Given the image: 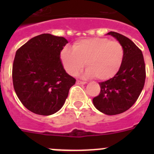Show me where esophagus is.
Returning a JSON list of instances; mask_svg holds the SVG:
<instances>
[{
	"label": "esophagus",
	"mask_w": 154,
	"mask_h": 154,
	"mask_svg": "<svg viewBox=\"0 0 154 154\" xmlns=\"http://www.w3.org/2000/svg\"><path fill=\"white\" fill-rule=\"evenodd\" d=\"M76 83L79 84V85H81V84H86L87 82H86L81 81V80H77V81H76Z\"/></svg>",
	"instance_id": "34e87169"
}]
</instances>
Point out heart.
<instances>
[{"label": "heart", "mask_w": 154, "mask_h": 154, "mask_svg": "<svg viewBox=\"0 0 154 154\" xmlns=\"http://www.w3.org/2000/svg\"><path fill=\"white\" fill-rule=\"evenodd\" d=\"M61 60L65 71L75 75L85 66L87 76L106 80L117 73L123 64L124 49L118 41L105 38H92L77 41L72 50L65 48Z\"/></svg>", "instance_id": "obj_1"}]
</instances>
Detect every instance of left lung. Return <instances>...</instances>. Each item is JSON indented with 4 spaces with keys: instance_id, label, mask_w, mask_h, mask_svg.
Listing matches in <instances>:
<instances>
[{
    "instance_id": "obj_1",
    "label": "left lung",
    "mask_w": 154,
    "mask_h": 154,
    "mask_svg": "<svg viewBox=\"0 0 154 154\" xmlns=\"http://www.w3.org/2000/svg\"><path fill=\"white\" fill-rule=\"evenodd\" d=\"M124 49V58L117 73L99 82L100 93L92 99L98 110L106 115H117L128 110L140 95L146 79V66L141 51L130 38L110 31Z\"/></svg>"
}]
</instances>
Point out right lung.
<instances>
[{
	"instance_id": "right-lung-1",
	"label": "right lung",
	"mask_w": 154,
	"mask_h": 154,
	"mask_svg": "<svg viewBox=\"0 0 154 154\" xmlns=\"http://www.w3.org/2000/svg\"><path fill=\"white\" fill-rule=\"evenodd\" d=\"M68 41L50 34L38 35L17 50L12 67L14 89L24 106L38 115L58 112L75 79L64 69L60 53Z\"/></svg>"
}]
</instances>
